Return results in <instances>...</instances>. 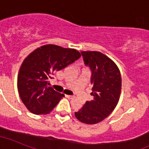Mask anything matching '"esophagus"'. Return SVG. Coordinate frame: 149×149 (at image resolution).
I'll list each match as a JSON object with an SVG mask.
<instances>
[{
  "instance_id": "1",
  "label": "esophagus",
  "mask_w": 149,
  "mask_h": 149,
  "mask_svg": "<svg viewBox=\"0 0 149 149\" xmlns=\"http://www.w3.org/2000/svg\"><path fill=\"white\" fill-rule=\"evenodd\" d=\"M66 98H67L68 99H73L74 98V96H72V95H66Z\"/></svg>"
}]
</instances>
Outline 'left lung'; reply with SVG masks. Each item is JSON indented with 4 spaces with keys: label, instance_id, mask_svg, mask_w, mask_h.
<instances>
[{
    "label": "left lung",
    "instance_id": "obj_1",
    "mask_svg": "<svg viewBox=\"0 0 149 149\" xmlns=\"http://www.w3.org/2000/svg\"><path fill=\"white\" fill-rule=\"evenodd\" d=\"M85 64L92 71L91 84L94 99L86 102L75 112L77 119L86 124H95L114 110L121 92V75L116 63L99 51H82Z\"/></svg>",
    "mask_w": 149,
    "mask_h": 149
}]
</instances>
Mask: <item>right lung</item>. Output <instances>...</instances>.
Instances as JSON below:
<instances>
[{
    "mask_svg": "<svg viewBox=\"0 0 149 149\" xmlns=\"http://www.w3.org/2000/svg\"><path fill=\"white\" fill-rule=\"evenodd\" d=\"M81 57L76 49L55 45L41 46L29 54L21 65L17 88L22 103L35 114L49 113L64 97L48 87L56 71L65 68Z\"/></svg>",
    "mask_w": 149,
    "mask_h": 149,
    "instance_id": "add662e5",
    "label": "right lung"
}]
</instances>
